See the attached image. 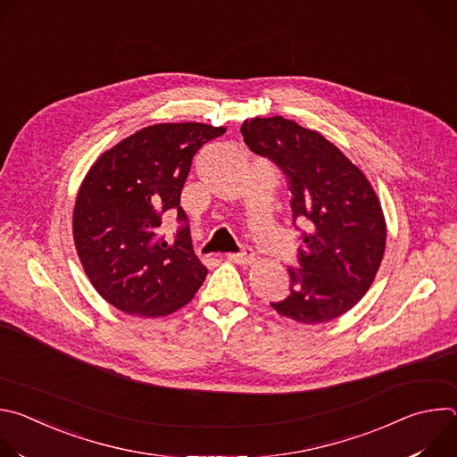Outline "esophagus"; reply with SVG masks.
Wrapping results in <instances>:
<instances>
[{
    "label": "esophagus",
    "instance_id": "obj_1",
    "mask_svg": "<svg viewBox=\"0 0 457 457\" xmlns=\"http://www.w3.org/2000/svg\"><path fill=\"white\" fill-rule=\"evenodd\" d=\"M226 258L233 264H253L254 262V251L251 247H244L240 253H228Z\"/></svg>",
    "mask_w": 457,
    "mask_h": 457
}]
</instances>
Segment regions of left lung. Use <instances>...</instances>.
<instances>
[{
	"instance_id": "obj_1",
	"label": "left lung",
	"mask_w": 457,
	"mask_h": 457,
	"mask_svg": "<svg viewBox=\"0 0 457 457\" xmlns=\"http://www.w3.org/2000/svg\"><path fill=\"white\" fill-rule=\"evenodd\" d=\"M240 132L251 152L287 175L293 222L307 228L302 268L289 270L291 295L271 307L303 325L345 314L372 286L385 253L386 224L374 187L331 141L295 120L245 119Z\"/></svg>"
}]
</instances>
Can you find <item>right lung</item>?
I'll return each mask as SVG.
<instances>
[{"label": "right lung", "instance_id": "obj_1", "mask_svg": "<svg viewBox=\"0 0 457 457\" xmlns=\"http://www.w3.org/2000/svg\"><path fill=\"white\" fill-rule=\"evenodd\" d=\"M204 122L152 124L97 157L74 206L78 256L96 291L126 314L157 318L184 307L208 270L193 253L187 226L171 242L157 237L166 213L180 208V191L197 150L222 136Z\"/></svg>", "mask_w": 457, "mask_h": 457}]
</instances>
